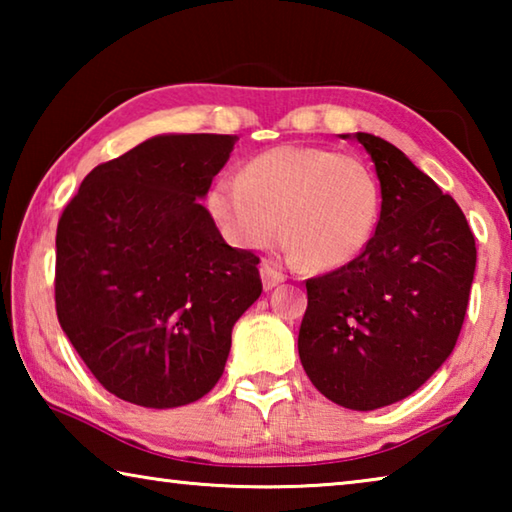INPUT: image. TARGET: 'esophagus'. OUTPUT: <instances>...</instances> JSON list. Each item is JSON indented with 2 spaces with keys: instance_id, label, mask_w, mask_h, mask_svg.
Returning <instances> with one entry per match:
<instances>
[{
  "instance_id": "esophagus-1",
  "label": "esophagus",
  "mask_w": 512,
  "mask_h": 512,
  "mask_svg": "<svg viewBox=\"0 0 512 512\" xmlns=\"http://www.w3.org/2000/svg\"><path fill=\"white\" fill-rule=\"evenodd\" d=\"M284 280H287V275H284L282 271H277L275 266L271 264H264L262 266V282H264V289H275L277 284H282Z\"/></svg>"
}]
</instances>
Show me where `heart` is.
Segmentation results:
<instances>
[{"instance_id": "obj_1", "label": "heart", "mask_w": 512, "mask_h": 512, "mask_svg": "<svg viewBox=\"0 0 512 512\" xmlns=\"http://www.w3.org/2000/svg\"><path fill=\"white\" fill-rule=\"evenodd\" d=\"M207 207L223 237L262 250L284 237L311 268H341L375 237L381 187L357 155L282 144L255 155L241 176H221Z\"/></svg>"}]
</instances>
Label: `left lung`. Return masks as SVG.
<instances>
[{
	"mask_svg": "<svg viewBox=\"0 0 512 512\" xmlns=\"http://www.w3.org/2000/svg\"><path fill=\"white\" fill-rule=\"evenodd\" d=\"M352 137L375 162L379 223L354 262L307 280L298 352L327 400L375 411L418 391L452 354L476 246L454 198L397 146L370 133Z\"/></svg>",
	"mask_w": 512,
	"mask_h": 512,
	"instance_id": "left-lung-1",
	"label": "left lung"
}]
</instances>
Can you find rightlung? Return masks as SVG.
Returning a JSON list of instances; mask_svg holds the SVG:
<instances>
[{
	"label": "right lung",
	"mask_w": 512,
	"mask_h": 512,
	"mask_svg": "<svg viewBox=\"0 0 512 512\" xmlns=\"http://www.w3.org/2000/svg\"><path fill=\"white\" fill-rule=\"evenodd\" d=\"M235 135H155L94 167L56 230V314L99 384L173 409L221 379L232 327L262 293L259 257L198 203Z\"/></svg>",
	"instance_id": "obj_1"
}]
</instances>
